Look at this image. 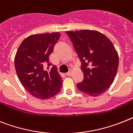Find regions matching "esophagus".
<instances>
[{"label": "esophagus", "mask_w": 133, "mask_h": 133, "mask_svg": "<svg viewBox=\"0 0 133 133\" xmlns=\"http://www.w3.org/2000/svg\"><path fill=\"white\" fill-rule=\"evenodd\" d=\"M65 74H66L67 76H70L72 75V72H71V71H69V72H67V73Z\"/></svg>", "instance_id": "34e87169"}]
</instances>
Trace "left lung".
<instances>
[{
	"label": "left lung",
	"mask_w": 133,
	"mask_h": 133,
	"mask_svg": "<svg viewBox=\"0 0 133 133\" xmlns=\"http://www.w3.org/2000/svg\"><path fill=\"white\" fill-rule=\"evenodd\" d=\"M66 34L73 43L84 74L77 88L92 97L103 94L113 83L118 71L119 59L114 44L97 31H67Z\"/></svg>",
	"instance_id": "8db88e82"
}]
</instances>
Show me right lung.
Segmentation results:
<instances>
[{"label": "right lung", "mask_w": 133, "mask_h": 133, "mask_svg": "<svg viewBox=\"0 0 133 133\" xmlns=\"http://www.w3.org/2000/svg\"><path fill=\"white\" fill-rule=\"evenodd\" d=\"M59 37V32L33 34L24 39L17 51V75L24 89L37 99H50L61 90L62 80L56 66L53 65L50 71L43 67L51 65L49 57Z\"/></svg>", "instance_id": "add662e5"}]
</instances>
